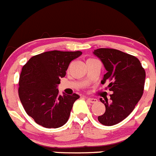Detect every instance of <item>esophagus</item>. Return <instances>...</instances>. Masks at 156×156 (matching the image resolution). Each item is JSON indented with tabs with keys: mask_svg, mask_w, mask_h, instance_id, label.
Wrapping results in <instances>:
<instances>
[{
	"mask_svg": "<svg viewBox=\"0 0 156 156\" xmlns=\"http://www.w3.org/2000/svg\"><path fill=\"white\" fill-rule=\"evenodd\" d=\"M87 100L90 103H96L98 101L97 99L94 98H87Z\"/></svg>",
	"mask_w": 156,
	"mask_h": 156,
	"instance_id": "1",
	"label": "esophagus"
}]
</instances>
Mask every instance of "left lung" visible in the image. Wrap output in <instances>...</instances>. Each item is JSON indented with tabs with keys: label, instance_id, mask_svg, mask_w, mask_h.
<instances>
[{
	"label": "left lung",
	"instance_id": "left-lung-1",
	"mask_svg": "<svg viewBox=\"0 0 156 156\" xmlns=\"http://www.w3.org/2000/svg\"><path fill=\"white\" fill-rule=\"evenodd\" d=\"M94 55L102 62L106 73L101 83L109 81L110 101L100 98L105 112L98 117L105 126H112L131 113L143 94L145 71L135 56L112 48H98Z\"/></svg>",
	"mask_w": 156,
	"mask_h": 156
}]
</instances>
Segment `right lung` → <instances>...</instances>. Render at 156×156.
I'll use <instances>...</instances> for the list:
<instances>
[{"label": "right lung", "mask_w": 156, "mask_h": 156, "mask_svg": "<svg viewBox=\"0 0 156 156\" xmlns=\"http://www.w3.org/2000/svg\"><path fill=\"white\" fill-rule=\"evenodd\" d=\"M81 55L80 51H46L32 57L23 66L19 96L26 112L37 124L58 128L68 121L73 103L80 96L59 95L57 87L71 61Z\"/></svg>", "instance_id": "right-lung-1"}]
</instances>
